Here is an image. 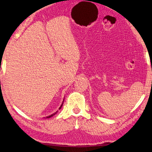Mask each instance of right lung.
<instances>
[{
    "label": "right lung",
    "mask_w": 152,
    "mask_h": 152,
    "mask_svg": "<svg viewBox=\"0 0 152 152\" xmlns=\"http://www.w3.org/2000/svg\"><path fill=\"white\" fill-rule=\"evenodd\" d=\"M62 105H63V103L62 104H61V106H60V109H61V107H62ZM56 114V113H54V114H52V115H50V116H49V117H47V118H50V117H52L53 116V115H54Z\"/></svg>",
    "instance_id": "add662e5"
}]
</instances>
